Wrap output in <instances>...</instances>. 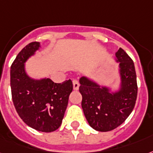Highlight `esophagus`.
Here are the masks:
<instances>
[{"mask_svg":"<svg viewBox=\"0 0 153 153\" xmlns=\"http://www.w3.org/2000/svg\"><path fill=\"white\" fill-rule=\"evenodd\" d=\"M73 87H74V90H75V91L79 90V82L78 80H76V79H74V80H73Z\"/></svg>","mask_w":153,"mask_h":153,"instance_id":"obj_1","label":"esophagus"}]
</instances>
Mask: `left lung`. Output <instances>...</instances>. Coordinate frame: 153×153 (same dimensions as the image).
<instances>
[{"label":"left lung","mask_w":153,"mask_h":153,"mask_svg":"<svg viewBox=\"0 0 153 153\" xmlns=\"http://www.w3.org/2000/svg\"><path fill=\"white\" fill-rule=\"evenodd\" d=\"M115 56L120 62L121 87L111 93L108 87L86 77L79 79V92L82 96V108L90 126L99 131L115 129L126 120L133 110L137 98V82L134 62L122 48Z\"/></svg>","instance_id":"1"}]
</instances>
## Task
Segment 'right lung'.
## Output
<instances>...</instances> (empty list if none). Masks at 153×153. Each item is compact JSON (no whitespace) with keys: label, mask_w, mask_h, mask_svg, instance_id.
I'll return each instance as SVG.
<instances>
[{"label":"right lung","mask_w":153,"mask_h":153,"mask_svg":"<svg viewBox=\"0 0 153 153\" xmlns=\"http://www.w3.org/2000/svg\"><path fill=\"white\" fill-rule=\"evenodd\" d=\"M39 47L40 43L37 42L28 44L12 63V99L17 114L28 126L51 132L61 125L73 83L71 79L55 83L50 79L34 80L28 76L24 63Z\"/></svg>","instance_id":"add662e5"}]
</instances>
